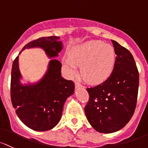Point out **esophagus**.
Here are the masks:
<instances>
[{
    "label": "esophagus",
    "instance_id": "1",
    "mask_svg": "<svg viewBox=\"0 0 148 148\" xmlns=\"http://www.w3.org/2000/svg\"><path fill=\"white\" fill-rule=\"evenodd\" d=\"M81 87H84V86H82L81 84H79V82H76V83H75V88H81Z\"/></svg>",
    "mask_w": 148,
    "mask_h": 148
}]
</instances>
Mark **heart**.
I'll return each mask as SVG.
<instances>
[{"label": "heart", "mask_w": 148, "mask_h": 148, "mask_svg": "<svg viewBox=\"0 0 148 148\" xmlns=\"http://www.w3.org/2000/svg\"><path fill=\"white\" fill-rule=\"evenodd\" d=\"M113 47L100 40H88L73 47L65 64L71 72L81 65V74L91 84H100L111 76L115 64Z\"/></svg>", "instance_id": "heart-1"}]
</instances>
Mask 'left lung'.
Masks as SVG:
<instances>
[{
	"instance_id": "8db88e82",
	"label": "left lung",
	"mask_w": 148,
	"mask_h": 148,
	"mask_svg": "<svg viewBox=\"0 0 148 148\" xmlns=\"http://www.w3.org/2000/svg\"><path fill=\"white\" fill-rule=\"evenodd\" d=\"M116 54L111 76L101 84L87 88L89 100L84 108L88 123L96 131L111 133L123 128L134 113L139 73L132 54L111 40Z\"/></svg>"
}]
</instances>
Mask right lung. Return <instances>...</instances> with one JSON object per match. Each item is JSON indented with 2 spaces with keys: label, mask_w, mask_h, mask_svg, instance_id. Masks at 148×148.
<instances>
[{
  "label": "right lung",
  "mask_w": 148,
  "mask_h": 148,
  "mask_svg": "<svg viewBox=\"0 0 148 148\" xmlns=\"http://www.w3.org/2000/svg\"><path fill=\"white\" fill-rule=\"evenodd\" d=\"M59 39L56 36L41 37L27 43L22 51L40 47L45 50L49 58L57 57L63 48ZM61 68V62L52 59L45 74L40 81L23 84L18 57L12 63L10 82L12 106L22 122L32 130L46 131L56 126L61 119L64 104L74 94V82L62 77Z\"/></svg>",
  "instance_id": "obj_1"
}]
</instances>
